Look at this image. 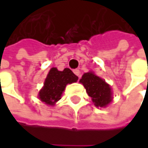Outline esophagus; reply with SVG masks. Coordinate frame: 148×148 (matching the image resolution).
<instances>
[{
    "instance_id": "34e87169",
    "label": "esophagus",
    "mask_w": 148,
    "mask_h": 148,
    "mask_svg": "<svg viewBox=\"0 0 148 148\" xmlns=\"http://www.w3.org/2000/svg\"><path fill=\"white\" fill-rule=\"evenodd\" d=\"M74 73L76 74L79 78H80V72H79V69H74Z\"/></svg>"
}]
</instances>
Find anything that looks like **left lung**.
<instances>
[{
	"label": "left lung",
	"mask_w": 148,
	"mask_h": 148,
	"mask_svg": "<svg viewBox=\"0 0 148 148\" xmlns=\"http://www.w3.org/2000/svg\"><path fill=\"white\" fill-rule=\"evenodd\" d=\"M79 82L83 84L87 94L97 107H105L111 102V89L99 76L92 72L83 74Z\"/></svg>",
	"instance_id": "obj_1"
}]
</instances>
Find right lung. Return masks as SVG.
<instances>
[{"label": "right lung", "mask_w": 148, "mask_h": 148, "mask_svg": "<svg viewBox=\"0 0 148 148\" xmlns=\"http://www.w3.org/2000/svg\"><path fill=\"white\" fill-rule=\"evenodd\" d=\"M77 80L78 76L69 69L58 71L57 69L52 68L45 79V86L39 92L38 97L45 103L54 105L56 102L61 99L66 86Z\"/></svg>", "instance_id": "add662e5"}]
</instances>
